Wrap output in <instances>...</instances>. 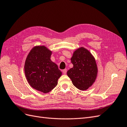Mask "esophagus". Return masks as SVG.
Returning <instances> with one entry per match:
<instances>
[{"label": "esophagus", "mask_w": 127, "mask_h": 127, "mask_svg": "<svg viewBox=\"0 0 127 127\" xmlns=\"http://www.w3.org/2000/svg\"><path fill=\"white\" fill-rule=\"evenodd\" d=\"M66 72H67V70H66V69H65L63 70V73L64 74H66Z\"/></svg>", "instance_id": "1"}]
</instances>
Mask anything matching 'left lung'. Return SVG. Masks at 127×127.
<instances>
[{"label": "left lung", "instance_id": "obj_1", "mask_svg": "<svg viewBox=\"0 0 127 127\" xmlns=\"http://www.w3.org/2000/svg\"><path fill=\"white\" fill-rule=\"evenodd\" d=\"M71 61L73 66L67 71V75L78 89L87 90L97 77V67L95 57L88 50L80 47L74 51Z\"/></svg>", "mask_w": 127, "mask_h": 127}]
</instances>
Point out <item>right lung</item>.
<instances>
[{"label":"right lung","mask_w":127,"mask_h":127,"mask_svg":"<svg viewBox=\"0 0 127 127\" xmlns=\"http://www.w3.org/2000/svg\"><path fill=\"white\" fill-rule=\"evenodd\" d=\"M52 51L44 45L35 46L30 52L25 61L24 69L27 82L32 88L47 93L57 85L62 72L52 62Z\"/></svg>","instance_id":"1"}]
</instances>
